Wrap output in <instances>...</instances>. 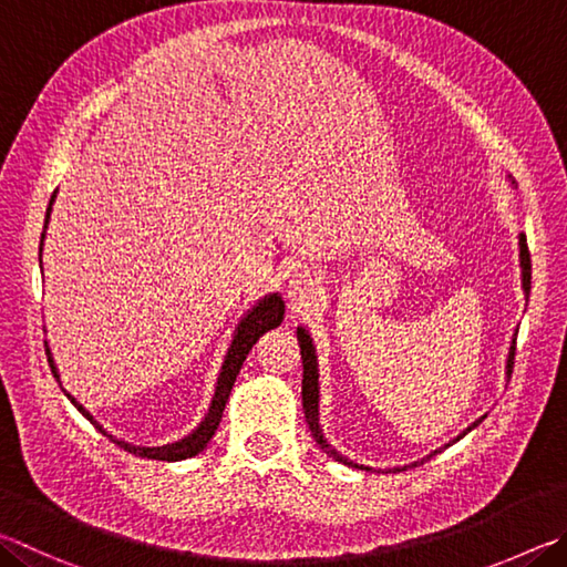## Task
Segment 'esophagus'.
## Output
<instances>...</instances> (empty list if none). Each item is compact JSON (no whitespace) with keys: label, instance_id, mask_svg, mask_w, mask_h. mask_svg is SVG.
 <instances>
[{"label":"esophagus","instance_id":"34e87169","mask_svg":"<svg viewBox=\"0 0 567 567\" xmlns=\"http://www.w3.org/2000/svg\"><path fill=\"white\" fill-rule=\"evenodd\" d=\"M319 290V282L317 277L310 272H295L290 287H287V297H290V302L295 307H302V305H310L315 300V295Z\"/></svg>","mask_w":567,"mask_h":567}]
</instances>
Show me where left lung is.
Listing matches in <instances>:
<instances>
[{
    "mask_svg": "<svg viewBox=\"0 0 567 567\" xmlns=\"http://www.w3.org/2000/svg\"><path fill=\"white\" fill-rule=\"evenodd\" d=\"M518 248H520V282H523V292L530 295V252H528L526 235H523V233L518 235ZM297 342H300L302 369H305V372H302V409H305L307 426H310V431H312V439L317 441L319 449H322L327 456H332L334 461L344 463V466H354V468L372 471L369 466H359V463L349 461L347 456H342V454H339V451H334L332 446L327 444L322 429H319V372H317V354H315L312 337L307 334L305 327H297ZM513 354H516V337H513V344H511V349H508V359H506V374H508V377H511V372H513ZM478 424H481V419L473 421V424H471L466 431H463L461 436H456L454 441L466 436L468 431L476 429ZM446 446H451V444H446ZM436 454H441V451H434V454H429L426 458L414 461V463H411V466H419V463H424V461H429L431 456H436ZM406 468H409V466H401V468H394V471H406Z\"/></svg>",
    "mask_w": 567,
    "mask_h": 567,
    "instance_id": "obj_1",
    "label": "left lung"
}]
</instances>
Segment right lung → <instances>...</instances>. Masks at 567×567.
I'll list each match as a JSON object with an SVG mask.
<instances>
[{"instance_id": "right-lung-1", "label": "right lung", "mask_w": 567, "mask_h": 567, "mask_svg": "<svg viewBox=\"0 0 567 567\" xmlns=\"http://www.w3.org/2000/svg\"><path fill=\"white\" fill-rule=\"evenodd\" d=\"M51 203H54V195H51L49 200V208H47V223H49V213H51ZM47 228V225H44ZM41 243H44V233H41ZM285 317V302L282 297L272 292L262 297L260 302H257L252 310L245 315L240 319L238 329H235L233 334V342L228 347V354H225V362L220 367V377H218V384H215V394H213V401H210V409L208 414H205V419L198 424V429L193 431V434H188L185 439L176 441V444H166V446H133L128 444V441H121V439H113L109 431L99 424V421L89 414V411L79 404V401L69 394V391L61 386V391H64L66 399L74 404L81 414H84L91 424H94L101 434L109 436L113 444H118L123 451H128V454L133 456H141V458H153V461H183V458H193L195 454H200V451L208 446V441L215 436V429L220 426V419H223V409H225V401H228L230 391H233V384L235 379H238L240 374V367L245 362V357L250 354L252 344L260 339L267 329H275L280 327ZM47 357H49V367H51V374L56 377L59 382V369L54 364V357H51L49 347H47ZM61 384V382H59Z\"/></svg>"}]
</instances>
